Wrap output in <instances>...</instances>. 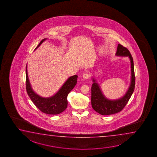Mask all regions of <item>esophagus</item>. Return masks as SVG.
Segmentation results:
<instances>
[{
    "instance_id": "34e87169",
    "label": "esophagus",
    "mask_w": 157,
    "mask_h": 157,
    "mask_svg": "<svg viewBox=\"0 0 157 157\" xmlns=\"http://www.w3.org/2000/svg\"><path fill=\"white\" fill-rule=\"evenodd\" d=\"M90 77V75L89 73H88V72H85V73L82 75V77H83V78H84L85 80L88 79Z\"/></svg>"
}]
</instances>
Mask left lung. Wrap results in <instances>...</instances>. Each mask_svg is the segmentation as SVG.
<instances>
[{"instance_id":"left-lung-1","label":"left lung","mask_w":157,"mask_h":157,"mask_svg":"<svg viewBox=\"0 0 157 157\" xmlns=\"http://www.w3.org/2000/svg\"><path fill=\"white\" fill-rule=\"evenodd\" d=\"M116 55L129 56L131 62L132 82L125 95L117 100L111 101L105 98L100 88L93 79L94 83L91 87V105L93 109L102 115L116 114L123 110L129 101V99L135 89V76L133 59L130 52L127 48L119 44L117 48Z\"/></svg>"}]
</instances>
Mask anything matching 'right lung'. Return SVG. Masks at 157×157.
<instances>
[{"label":"right lung","mask_w":157,"mask_h":157,"mask_svg":"<svg viewBox=\"0 0 157 157\" xmlns=\"http://www.w3.org/2000/svg\"><path fill=\"white\" fill-rule=\"evenodd\" d=\"M44 40H46V39L41 40L36 49L40 46ZM25 74L27 92L31 100L40 110L45 114L57 115L61 113L66 110L67 107V96L77 83V75H74L70 77L55 95L48 98H43L34 93L32 89L28 80L27 67Z\"/></svg>","instance_id":"right-lung-1"}]
</instances>
